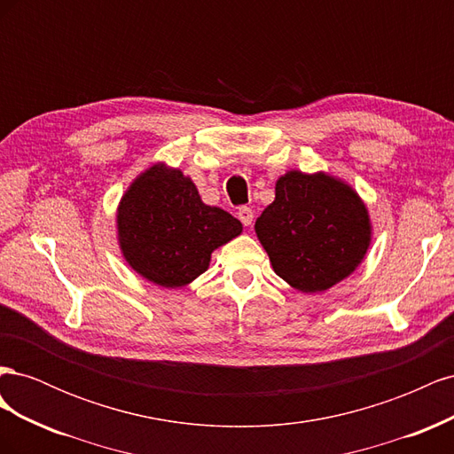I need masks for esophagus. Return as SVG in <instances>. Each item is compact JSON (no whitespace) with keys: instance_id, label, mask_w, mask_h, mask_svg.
<instances>
[{"instance_id":"34e87169","label":"esophagus","mask_w":454,"mask_h":454,"mask_svg":"<svg viewBox=\"0 0 454 454\" xmlns=\"http://www.w3.org/2000/svg\"><path fill=\"white\" fill-rule=\"evenodd\" d=\"M237 214H239V219H240V222H242L246 227L252 225V222H254V212H252V208H248V206H240Z\"/></svg>"}]
</instances>
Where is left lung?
Masks as SVG:
<instances>
[{
	"mask_svg": "<svg viewBox=\"0 0 454 454\" xmlns=\"http://www.w3.org/2000/svg\"><path fill=\"white\" fill-rule=\"evenodd\" d=\"M255 232L274 272L295 290L324 292L362 263L371 242L365 204L345 182L324 172H287Z\"/></svg>",
	"mask_w": 454,
	"mask_h": 454,
	"instance_id": "obj_1",
	"label": "left lung"
}]
</instances>
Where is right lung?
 Listing matches in <instances>:
<instances>
[{"mask_svg": "<svg viewBox=\"0 0 454 454\" xmlns=\"http://www.w3.org/2000/svg\"><path fill=\"white\" fill-rule=\"evenodd\" d=\"M117 231L136 272L157 286L180 287L208 269L212 252L239 237L242 223L206 206L180 170L155 164L121 199Z\"/></svg>", "mask_w": 454, "mask_h": 454, "instance_id": "1", "label": "right lung"}]
</instances>
